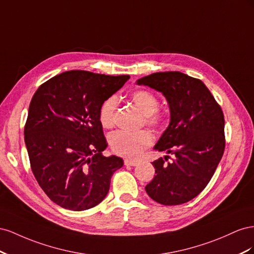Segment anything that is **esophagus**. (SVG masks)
I'll list each match as a JSON object with an SVG mask.
<instances>
[{
  "label": "esophagus",
  "instance_id": "esophagus-1",
  "mask_svg": "<svg viewBox=\"0 0 254 254\" xmlns=\"http://www.w3.org/2000/svg\"><path fill=\"white\" fill-rule=\"evenodd\" d=\"M137 164H138V162H136V161H132V159H128V158H127V159H125V165L126 166H137Z\"/></svg>",
  "mask_w": 254,
  "mask_h": 254
}]
</instances>
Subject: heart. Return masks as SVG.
Segmentation results:
<instances>
[{"mask_svg": "<svg viewBox=\"0 0 254 254\" xmlns=\"http://www.w3.org/2000/svg\"><path fill=\"white\" fill-rule=\"evenodd\" d=\"M132 102L146 116V123L152 127H159L165 120L164 115L157 111L158 99L149 90H135L131 95ZM117 99L108 98L100 108L99 118L103 127L112 128L115 126V116L117 111ZM153 142V137L148 131L128 133L118 131L110 137V144L116 154L127 158L138 157L143 150Z\"/></svg>", "mask_w": 254, "mask_h": 254, "instance_id": "1", "label": "heart"}]
</instances>
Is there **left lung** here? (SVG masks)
Segmentation results:
<instances>
[{
  "instance_id": "8db88e82",
  "label": "left lung",
  "mask_w": 254,
  "mask_h": 254,
  "mask_svg": "<svg viewBox=\"0 0 254 254\" xmlns=\"http://www.w3.org/2000/svg\"><path fill=\"white\" fill-rule=\"evenodd\" d=\"M136 83L162 92L170 111L169 126L154 149L173 158L152 163L156 175L146 191L161 204H183L204 190L223 155L221 107L203 82L179 71L156 72Z\"/></svg>"
}]
</instances>
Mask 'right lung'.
<instances>
[{"instance_id":"right-lung-1","label":"right lung","mask_w":254,"mask_h":254,"mask_svg":"<svg viewBox=\"0 0 254 254\" xmlns=\"http://www.w3.org/2000/svg\"><path fill=\"white\" fill-rule=\"evenodd\" d=\"M128 78L71 70L50 78L33 96L25 146L36 180L57 205L79 212L106 197L123 159L102 155L107 143L100 108Z\"/></svg>"}]
</instances>
